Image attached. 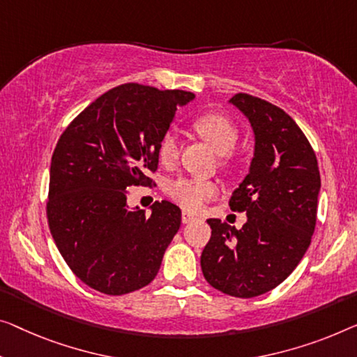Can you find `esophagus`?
<instances>
[{"label": "esophagus", "instance_id": "obj_1", "mask_svg": "<svg viewBox=\"0 0 357 357\" xmlns=\"http://www.w3.org/2000/svg\"><path fill=\"white\" fill-rule=\"evenodd\" d=\"M181 220H183L184 225H188V222H190V221H195L197 216L192 215V213H189V211H183V213H181Z\"/></svg>", "mask_w": 357, "mask_h": 357}]
</instances>
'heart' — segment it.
<instances>
[{
    "label": "heart",
    "instance_id": "heart-1",
    "mask_svg": "<svg viewBox=\"0 0 357 357\" xmlns=\"http://www.w3.org/2000/svg\"><path fill=\"white\" fill-rule=\"evenodd\" d=\"M192 128L215 149L222 153L221 160L225 165L229 162V153L237 144L238 131L234 121L220 112H206L197 116L192 121ZM178 142L173 132H165L157 144V158L162 167L172 168L178 162ZM220 184L211 179L178 178L168 185V195L185 210L197 211L205 202L220 194Z\"/></svg>",
    "mask_w": 357,
    "mask_h": 357
}]
</instances>
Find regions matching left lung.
Segmentation results:
<instances>
[{
    "instance_id": "8db88e82",
    "label": "left lung",
    "mask_w": 357,
    "mask_h": 357,
    "mask_svg": "<svg viewBox=\"0 0 357 357\" xmlns=\"http://www.w3.org/2000/svg\"><path fill=\"white\" fill-rule=\"evenodd\" d=\"M231 102L255 131L250 173L229 200L232 211L247 213V222L236 229L206 220L211 237L200 264L216 290L253 298L282 284L305 257L316 227L321 174L314 149L289 114L247 93Z\"/></svg>"
}]
</instances>
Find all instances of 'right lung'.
<instances>
[{
  "instance_id": "right-lung-1",
  "label": "right lung",
  "mask_w": 357,
  "mask_h": 357,
  "mask_svg": "<svg viewBox=\"0 0 357 357\" xmlns=\"http://www.w3.org/2000/svg\"><path fill=\"white\" fill-rule=\"evenodd\" d=\"M194 94L139 83L109 89L70 121L51 158L46 216L68 268L91 289L126 295L155 279L181 225L172 202L130 210L131 185H152L157 144Z\"/></svg>"
}]
</instances>
